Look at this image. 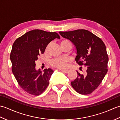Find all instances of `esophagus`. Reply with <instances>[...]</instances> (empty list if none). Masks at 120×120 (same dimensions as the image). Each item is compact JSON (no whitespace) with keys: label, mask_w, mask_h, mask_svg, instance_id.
<instances>
[{"label":"esophagus","mask_w":120,"mask_h":120,"mask_svg":"<svg viewBox=\"0 0 120 120\" xmlns=\"http://www.w3.org/2000/svg\"><path fill=\"white\" fill-rule=\"evenodd\" d=\"M60 70L62 72H64L65 73H68V72H69V70Z\"/></svg>","instance_id":"obj_1"}]
</instances>
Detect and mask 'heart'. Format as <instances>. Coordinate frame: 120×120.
<instances>
[{
    "label": "heart",
    "instance_id": "b5f03b06",
    "mask_svg": "<svg viewBox=\"0 0 120 120\" xmlns=\"http://www.w3.org/2000/svg\"><path fill=\"white\" fill-rule=\"evenodd\" d=\"M71 43L68 40H63L61 41L60 42L61 46L64 45L68 43ZM49 47V45L47 46V47L46 48V52H47L48 49V48ZM70 61V59L67 57H63V58H56L55 59L52 60L51 61V64L52 66L56 68H61V69H63V68H65L67 66V63Z\"/></svg>",
    "mask_w": 120,
    "mask_h": 120
}]
</instances>
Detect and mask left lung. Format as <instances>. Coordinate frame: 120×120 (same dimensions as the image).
Wrapping results in <instances>:
<instances>
[{"mask_svg":"<svg viewBox=\"0 0 120 120\" xmlns=\"http://www.w3.org/2000/svg\"><path fill=\"white\" fill-rule=\"evenodd\" d=\"M59 34L74 45L76 62L86 68V75L77 71V77L71 81V85L80 94L91 93L100 85L108 71V57L105 44L100 38L85 29L60 31Z\"/></svg>","mask_w":120,"mask_h":120,"instance_id":"8db88e82","label":"left lung"}]
</instances>
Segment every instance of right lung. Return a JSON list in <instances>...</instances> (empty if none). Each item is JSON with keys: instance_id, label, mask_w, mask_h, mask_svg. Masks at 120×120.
Returning <instances> with one entry per match:
<instances>
[{"instance_id": "obj_1", "label": "right lung", "mask_w": 120, "mask_h": 120, "mask_svg": "<svg viewBox=\"0 0 120 120\" xmlns=\"http://www.w3.org/2000/svg\"><path fill=\"white\" fill-rule=\"evenodd\" d=\"M56 38H60L57 33L35 29L25 33L13 44L10 54L12 73L19 86L28 93L39 95L49 85L53 71L46 68L42 73L40 69L36 70L35 61Z\"/></svg>"}]
</instances>
